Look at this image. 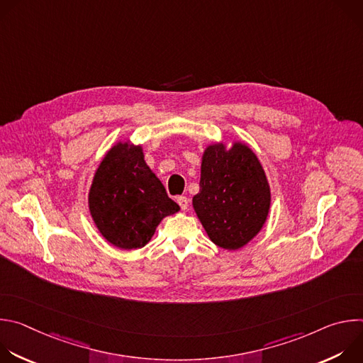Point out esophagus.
<instances>
[{
	"label": "esophagus",
	"instance_id": "esophagus-1",
	"mask_svg": "<svg viewBox=\"0 0 363 363\" xmlns=\"http://www.w3.org/2000/svg\"><path fill=\"white\" fill-rule=\"evenodd\" d=\"M177 202L179 203V206H181V210H182V211H186V210H188V206H189V199H188L186 196H178V198H177Z\"/></svg>",
	"mask_w": 363,
	"mask_h": 363
}]
</instances>
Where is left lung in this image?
<instances>
[{
  "label": "left lung",
  "mask_w": 363,
  "mask_h": 363,
  "mask_svg": "<svg viewBox=\"0 0 363 363\" xmlns=\"http://www.w3.org/2000/svg\"><path fill=\"white\" fill-rule=\"evenodd\" d=\"M272 203L270 184L257 155L244 142H214L201 161L194 211L210 240L225 250L248 244L264 227Z\"/></svg>",
  "instance_id": "left-lung-1"
}]
</instances>
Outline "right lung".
I'll return each instance as SVG.
<instances>
[{"label": "right lung", "mask_w": 363, "mask_h": 363, "mask_svg": "<svg viewBox=\"0 0 363 363\" xmlns=\"http://www.w3.org/2000/svg\"><path fill=\"white\" fill-rule=\"evenodd\" d=\"M87 202L99 233L122 250L146 245L161 221L179 211L145 162L142 145L130 140H118L103 157Z\"/></svg>", "instance_id": "right-lung-1"}]
</instances>
